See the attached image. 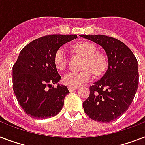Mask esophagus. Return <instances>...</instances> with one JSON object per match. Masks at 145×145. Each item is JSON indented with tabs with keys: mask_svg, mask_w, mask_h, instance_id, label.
Masks as SVG:
<instances>
[{
	"mask_svg": "<svg viewBox=\"0 0 145 145\" xmlns=\"http://www.w3.org/2000/svg\"><path fill=\"white\" fill-rule=\"evenodd\" d=\"M75 89H77V87H71V86H69V87H68V90L70 91V92H73V91H74Z\"/></svg>",
	"mask_w": 145,
	"mask_h": 145,
	"instance_id": "obj_1",
	"label": "esophagus"
}]
</instances>
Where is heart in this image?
Returning a JSON list of instances; mask_svg holds the SVG:
<instances>
[{"label":"heart","mask_w":145,"mask_h":145,"mask_svg":"<svg viewBox=\"0 0 145 145\" xmlns=\"http://www.w3.org/2000/svg\"><path fill=\"white\" fill-rule=\"evenodd\" d=\"M74 51L85 56L81 72L71 71L66 74L62 81L66 86L77 87L85 82L90 81L93 73L96 76L101 75L108 68V58L103 52L97 51V46L90 42H83L73 46ZM54 62L59 70H65L68 63V55L65 50L61 48L57 50L54 57Z\"/></svg>","instance_id":"b5f03b06"}]
</instances>
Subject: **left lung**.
Returning <instances> with one entry per match:
<instances>
[{
    "mask_svg": "<svg viewBox=\"0 0 145 145\" xmlns=\"http://www.w3.org/2000/svg\"><path fill=\"white\" fill-rule=\"evenodd\" d=\"M101 45L108 58V69L89 87L83 107L91 119L110 123L128 110L138 86V61L133 52L119 40L105 35H80Z\"/></svg>",
    "mask_w": 145,
    "mask_h": 145,
    "instance_id": "left-lung-1",
    "label": "left lung"
}]
</instances>
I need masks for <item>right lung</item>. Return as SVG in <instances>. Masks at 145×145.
<instances>
[{"mask_svg":"<svg viewBox=\"0 0 145 145\" xmlns=\"http://www.w3.org/2000/svg\"><path fill=\"white\" fill-rule=\"evenodd\" d=\"M76 35H46L27 44L12 67V89L19 105L30 117L45 119L58 114L69 93L54 62L62 45L77 38Z\"/></svg>","mask_w":145,"mask_h":145,"instance_id":"right-lung-1","label":"right lung"}]
</instances>
